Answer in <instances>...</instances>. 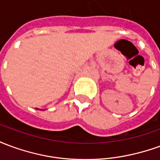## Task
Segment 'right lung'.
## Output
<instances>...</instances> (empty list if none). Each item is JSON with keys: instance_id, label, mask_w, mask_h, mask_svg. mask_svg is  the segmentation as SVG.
I'll list each match as a JSON object with an SVG mask.
<instances>
[{"instance_id": "1", "label": "right lung", "mask_w": 160, "mask_h": 160, "mask_svg": "<svg viewBox=\"0 0 160 160\" xmlns=\"http://www.w3.org/2000/svg\"><path fill=\"white\" fill-rule=\"evenodd\" d=\"M37 110H39V109H37Z\"/></svg>"}]
</instances>
